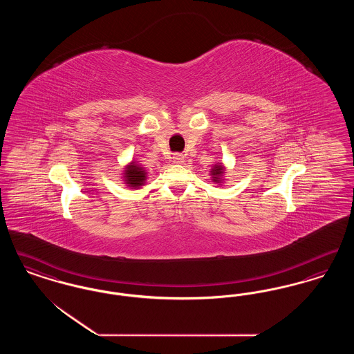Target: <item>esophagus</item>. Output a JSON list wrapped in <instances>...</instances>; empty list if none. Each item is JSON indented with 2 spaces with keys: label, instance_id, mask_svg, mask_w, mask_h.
<instances>
[{
  "label": "esophagus",
  "instance_id": "34e87169",
  "mask_svg": "<svg viewBox=\"0 0 354 354\" xmlns=\"http://www.w3.org/2000/svg\"><path fill=\"white\" fill-rule=\"evenodd\" d=\"M183 155L182 153H175V156H174V162L175 163H182L183 162Z\"/></svg>",
  "mask_w": 354,
  "mask_h": 354
}]
</instances>
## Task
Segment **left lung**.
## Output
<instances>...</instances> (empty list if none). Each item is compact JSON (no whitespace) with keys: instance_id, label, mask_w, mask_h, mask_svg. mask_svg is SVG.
<instances>
[{"instance_id":"1","label":"left lung","mask_w":354,"mask_h":354,"mask_svg":"<svg viewBox=\"0 0 354 354\" xmlns=\"http://www.w3.org/2000/svg\"><path fill=\"white\" fill-rule=\"evenodd\" d=\"M221 172H223V167H221V166H218V167H214V169H212V175H215V176H219ZM218 179H219V178H215V182H216Z\"/></svg>"}]
</instances>
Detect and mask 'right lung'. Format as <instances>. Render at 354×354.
<instances>
[{"label": "right lung", "instance_id": "right-lung-1", "mask_svg": "<svg viewBox=\"0 0 354 354\" xmlns=\"http://www.w3.org/2000/svg\"><path fill=\"white\" fill-rule=\"evenodd\" d=\"M126 179H127V183L131 187H139L143 185V180L146 179V174L140 167H136L133 165L126 169Z\"/></svg>", "mask_w": 354, "mask_h": 354}]
</instances>
